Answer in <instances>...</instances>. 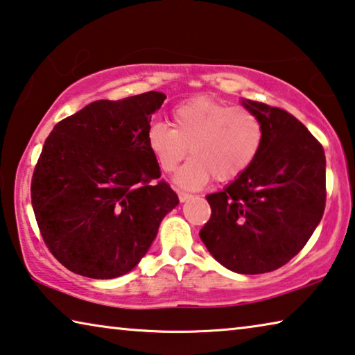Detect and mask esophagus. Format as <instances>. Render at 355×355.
I'll return each mask as SVG.
<instances>
[{"mask_svg": "<svg viewBox=\"0 0 355 355\" xmlns=\"http://www.w3.org/2000/svg\"><path fill=\"white\" fill-rule=\"evenodd\" d=\"M191 198L189 193H184V191H178V199L180 202H187Z\"/></svg>", "mask_w": 355, "mask_h": 355, "instance_id": "1", "label": "esophagus"}]
</instances>
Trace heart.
<instances>
[{
  "label": "heart",
  "mask_w": 355,
  "mask_h": 355,
  "mask_svg": "<svg viewBox=\"0 0 355 355\" xmlns=\"http://www.w3.org/2000/svg\"><path fill=\"white\" fill-rule=\"evenodd\" d=\"M172 128L153 123L147 131V147L162 172L175 171L184 157L191 159L177 175L183 188L196 189L239 178L254 164L266 140V125L257 112L245 105L221 103L210 96H194L171 112Z\"/></svg>",
  "instance_id": "heart-1"
}]
</instances>
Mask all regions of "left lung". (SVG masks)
Instances as JSON below:
<instances>
[{
	"label": "left lung",
	"instance_id": "left-lung-1",
	"mask_svg": "<svg viewBox=\"0 0 355 355\" xmlns=\"http://www.w3.org/2000/svg\"><path fill=\"white\" fill-rule=\"evenodd\" d=\"M266 140L243 175L207 196L211 216L200 240L216 261L243 275L273 272L299 252L324 215L322 145L289 112L254 101Z\"/></svg>",
	"mask_w": 355,
	"mask_h": 355
}]
</instances>
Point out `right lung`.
<instances>
[{
  "label": "right lung",
  "instance_id": "1",
  "mask_svg": "<svg viewBox=\"0 0 355 355\" xmlns=\"http://www.w3.org/2000/svg\"><path fill=\"white\" fill-rule=\"evenodd\" d=\"M166 96L148 92L94 101L56 123L31 178V204L56 261L94 279L137 266L178 205L147 147L151 114Z\"/></svg>",
  "mask_w": 355,
  "mask_h": 355
}]
</instances>
